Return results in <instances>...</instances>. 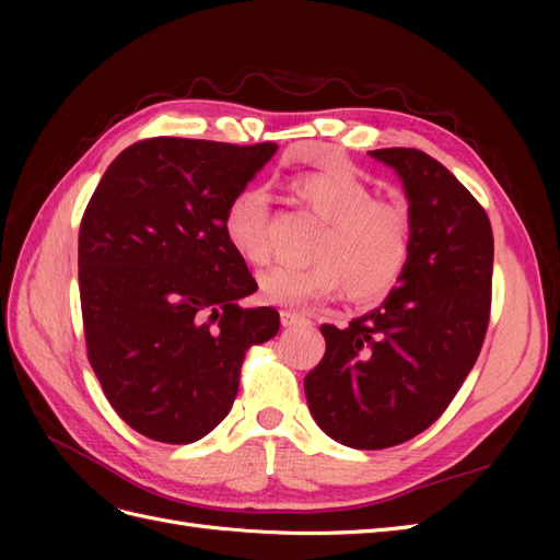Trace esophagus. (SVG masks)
<instances>
[{"label": "esophagus", "mask_w": 560, "mask_h": 560, "mask_svg": "<svg viewBox=\"0 0 560 560\" xmlns=\"http://www.w3.org/2000/svg\"><path fill=\"white\" fill-rule=\"evenodd\" d=\"M280 322H282V327H294V325H306L308 319L296 311H280Z\"/></svg>", "instance_id": "obj_1"}]
</instances>
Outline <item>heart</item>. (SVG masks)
Returning <instances> with one entry per match:
<instances>
[{"mask_svg":"<svg viewBox=\"0 0 560 560\" xmlns=\"http://www.w3.org/2000/svg\"><path fill=\"white\" fill-rule=\"evenodd\" d=\"M296 198L322 224L308 266H276L259 276V299L270 306H301L336 290L352 301H374L401 278L411 254V219L404 208L374 200L348 171H317L292 182ZM270 206L261 186H245L224 212L233 252L259 266L270 257Z\"/></svg>","mask_w":560,"mask_h":560,"instance_id":"b5f03b06","label":"heart"}]
</instances>
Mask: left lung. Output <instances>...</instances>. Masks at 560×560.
Listing matches in <instances>:
<instances>
[{
	"label": "left lung",
	"mask_w": 560,
	"mask_h": 560,
	"mask_svg": "<svg viewBox=\"0 0 560 560\" xmlns=\"http://www.w3.org/2000/svg\"><path fill=\"white\" fill-rule=\"evenodd\" d=\"M369 156L401 179L409 264L378 308L346 329L319 327L327 350L303 389L334 442L378 451L428 430L477 362L490 315L493 231L477 198L425 151L393 147Z\"/></svg>",
	"instance_id": "left-lung-1"
}]
</instances>
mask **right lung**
I'll use <instances>...</instances> for the list:
<instances>
[{"label": "right lung", "instance_id": "obj_1", "mask_svg": "<svg viewBox=\"0 0 560 560\" xmlns=\"http://www.w3.org/2000/svg\"><path fill=\"white\" fill-rule=\"evenodd\" d=\"M278 144L151 138L118 154L79 229V292L89 360L114 411L163 444H191L222 422L249 346L280 329L224 235L229 200Z\"/></svg>", "mask_w": 560, "mask_h": 560}]
</instances>
